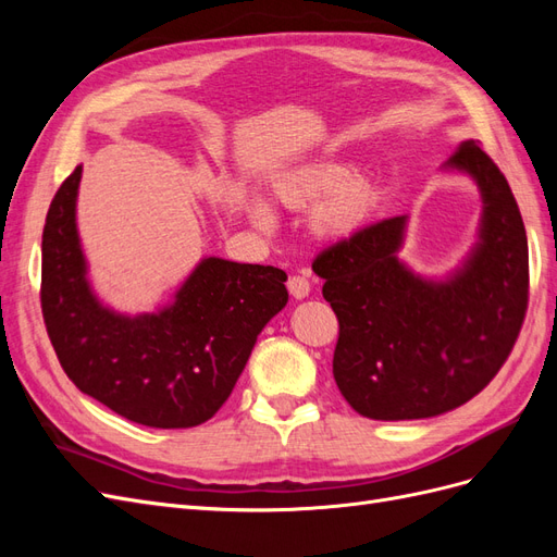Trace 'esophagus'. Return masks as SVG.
I'll return each mask as SVG.
<instances>
[{
  "instance_id": "34e87169",
  "label": "esophagus",
  "mask_w": 557,
  "mask_h": 557,
  "mask_svg": "<svg viewBox=\"0 0 557 557\" xmlns=\"http://www.w3.org/2000/svg\"><path fill=\"white\" fill-rule=\"evenodd\" d=\"M288 290L295 299H305L311 293V283L307 276H290L288 278Z\"/></svg>"
}]
</instances>
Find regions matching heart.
<instances>
[{"label": "heart", "instance_id": "heart-1", "mask_svg": "<svg viewBox=\"0 0 557 557\" xmlns=\"http://www.w3.org/2000/svg\"><path fill=\"white\" fill-rule=\"evenodd\" d=\"M352 166L344 162L309 164L276 181L274 193L283 207L305 211L329 199L315 215V227L327 237H348L356 232L374 207L372 185L350 178ZM248 215L260 230H274L276 215L262 199L248 201Z\"/></svg>", "mask_w": 557, "mask_h": 557}]
</instances>
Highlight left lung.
<instances>
[{"instance_id": "left-lung-1", "label": "left lung", "mask_w": 557, "mask_h": 557, "mask_svg": "<svg viewBox=\"0 0 557 557\" xmlns=\"http://www.w3.org/2000/svg\"><path fill=\"white\" fill-rule=\"evenodd\" d=\"M444 170L476 181L479 242L444 281L397 258L407 215L369 225L313 260L339 320L332 374L364 418L416 420L479 395L507 362L528 311L525 225L497 164L462 141Z\"/></svg>"}]
</instances>
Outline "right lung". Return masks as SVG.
Segmentation results:
<instances>
[{"label": "right lung", "instance_id": "add662e5", "mask_svg": "<svg viewBox=\"0 0 557 557\" xmlns=\"http://www.w3.org/2000/svg\"><path fill=\"white\" fill-rule=\"evenodd\" d=\"M81 172L78 164L50 201L41 242V311L64 374L132 423H207L230 397L262 327L288 305V276L278 267L205 258L156 313L104 307L76 230Z\"/></svg>", "mask_w": 557, "mask_h": 557}]
</instances>
